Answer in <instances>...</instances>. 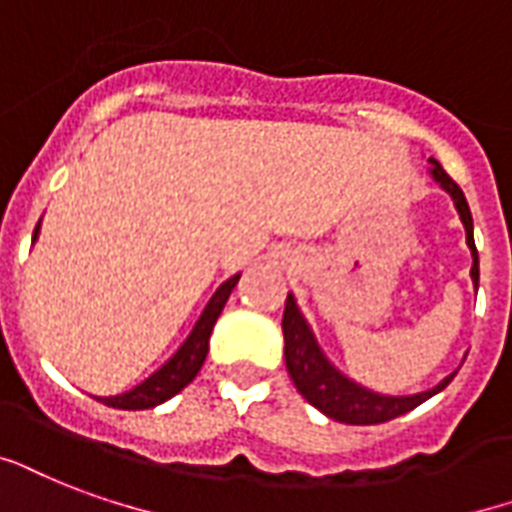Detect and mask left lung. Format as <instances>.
Returning <instances> with one entry per match:
<instances>
[{
  "instance_id": "8db88e82",
  "label": "left lung",
  "mask_w": 512,
  "mask_h": 512,
  "mask_svg": "<svg viewBox=\"0 0 512 512\" xmlns=\"http://www.w3.org/2000/svg\"><path fill=\"white\" fill-rule=\"evenodd\" d=\"M432 178L440 183V186L448 191L456 202V210L461 215V224L467 229V245L472 251V283L478 286V248H475V240H472V215L467 199L461 194V188L456 186V180L445 172L437 161H432ZM283 340H286V370L294 380V386L302 397L310 402L313 407H318L324 416L340 421V424H356V426H370V424H386L391 418L405 416L413 407H418L421 402H426L429 397H434L437 391H443L448 383L453 380V375L440 383V386L429 388L424 394H416V397H383V394H375V391H367L361 388L359 383H353L345 375L334 370L332 364L326 361V356L321 353L318 343H315L310 326L305 324V318L299 313L297 302L288 294L286 310H283Z\"/></svg>"
}]
</instances>
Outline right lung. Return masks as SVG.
Returning <instances> with one entry per match:
<instances>
[{
    "label": "right lung",
    "instance_id": "right-lung-1",
    "mask_svg": "<svg viewBox=\"0 0 512 512\" xmlns=\"http://www.w3.org/2000/svg\"><path fill=\"white\" fill-rule=\"evenodd\" d=\"M37 234H40V224L34 229V240H37ZM237 280H240V275L229 278L224 286L215 291L213 299L207 302L205 313H202V318H199L197 326H194V332L188 334V340L183 343V348H180L159 372H153L151 378L142 380L140 386L132 388V391H126V394L102 397L99 402H105L107 407H118V410H148V407H156L161 405V402H167L169 397H175L180 388H186L191 380L197 378V372L202 370V364H205L210 332H213L215 321H218V315L224 310L226 299L232 294V288L237 286Z\"/></svg>",
    "mask_w": 512,
    "mask_h": 512
}]
</instances>
